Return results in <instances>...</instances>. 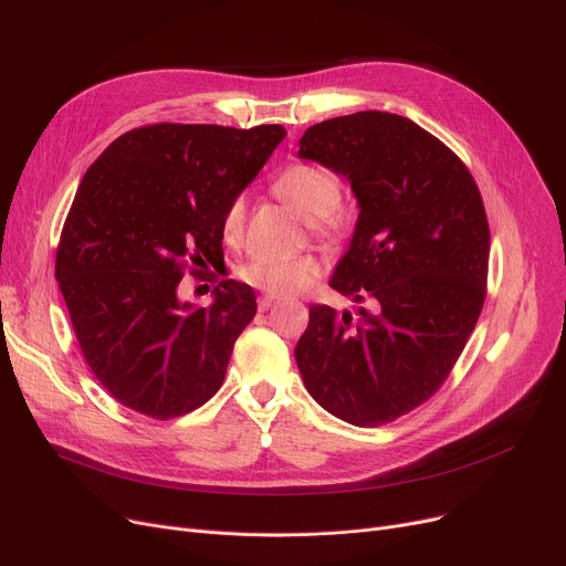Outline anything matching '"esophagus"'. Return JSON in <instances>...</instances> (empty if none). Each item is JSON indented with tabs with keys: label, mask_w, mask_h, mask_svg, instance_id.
Returning a JSON list of instances; mask_svg holds the SVG:
<instances>
[{
	"label": "esophagus",
	"mask_w": 566,
	"mask_h": 566,
	"mask_svg": "<svg viewBox=\"0 0 566 566\" xmlns=\"http://www.w3.org/2000/svg\"><path fill=\"white\" fill-rule=\"evenodd\" d=\"M275 303H277L275 295H261V298H259V310L265 312V310H271Z\"/></svg>",
	"instance_id": "1"
}]
</instances>
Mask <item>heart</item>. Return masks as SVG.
Returning <instances> with one entry per match:
<instances>
[{
	"label": "heart",
	"mask_w": 566,
	"mask_h": 566,
	"mask_svg": "<svg viewBox=\"0 0 566 566\" xmlns=\"http://www.w3.org/2000/svg\"><path fill=\"white\" fill-rule=\"evenodd\" d=\"M273 192L301 213L314 235L328 245L342 243L348 235V220L339 211L342 181L339 176L314 163H293L277 174ZM245 231V197H233L222 216V235L229 243H238ZM321 273V263L314 254L301 256H254L241 268V280L268 295H291L307 289Z\"/></svg>",
	"instance_id": "b5f03b06"
}]
</instances>
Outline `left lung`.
I'll list each match as a JSON object with an SVG mask.
<instances>
[{
  "label": "left lung",
  "mask_w": 566,
  "mask_h": 566,
  "mask_svg": "<svg viewBox=\"0 0 566 566\" xmlns=\"http://www.w3.org/2000/svg\"><path fill=\"white\" fill-rule=\"evenodd\" d=\"M298 156L346 176L358 197L331 286L367 307H310L295 363L335 418L395 422L448 380L482 314L491 233L480 188L452 148L390 112L321 122Z\"/></svg>",
  "instance_id": "8db88e82"
}]
</instances>
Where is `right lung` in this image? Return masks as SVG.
<instances>
[{"label":"right lung","mask_w":566,"mask_h":566,"mask_svg":"<svg viewBox=\"0 0 566 566\" xmlns=\"http://www.w3.org/2000/svg\"><path fill=\"white\" fill-rule=\"evenodd\" d=\"M284 135L280 124H151L86 169L54 277L88 369L118 403L171 420L220 390L256 295L222 280L213 305L195 307L178 301V282L224 263V208Z\"/></svg>","instance_id":"obj_1"}]
</instances>
